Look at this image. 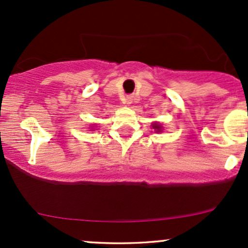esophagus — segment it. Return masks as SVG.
I'll return each instance as SVG.
<instances>
[{"instance_id":"obj_1","label":"esophagus","mask_w":248,"mask_h":248,"mask_svg":"<svg viewBox=\"0 0 248 248\" xmlns=\"http://www.w3.org/2000/svg\"><path fill=\"white\" fill-rule=\"evenodd\" d=\"M124 104H127V105L132 104V102H133V96L132 95H127L126 98L124 99Z\"/></svg>"}]
</instances>
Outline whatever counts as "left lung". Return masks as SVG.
<instances>
[{"mask_svg":"<svg viewBox=\"0 0 248 248\" xmlns=\"http://www.w3.org/2000/svg\"><path fill=\"white\" fill-rule=\"evenodd\" d=\"M152 126H153L154 129H155L156 133H161V132H162V126H161L160 124H157V122H155V124H153Z\"/></svg>","mask_w":248,"mask_h":248,"instance_id":"obj_1","label":"left lung"}]
</instances>
